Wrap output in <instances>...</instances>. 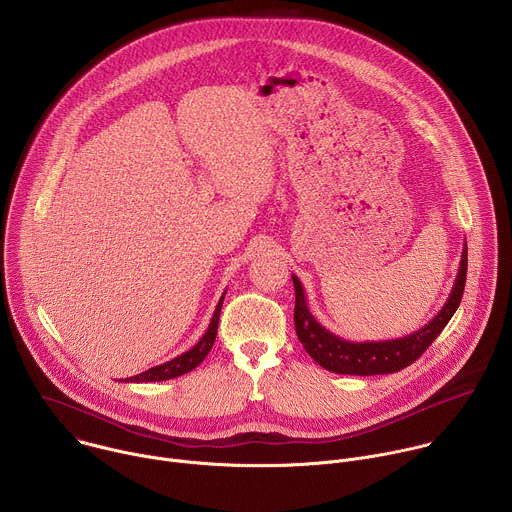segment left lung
<instances>
[{"label":"left lung","instance_id":"1","mask_svg":"<svg viewBox=\"0 0 512 512\" xmlns=\"http://www.w3.org/2000/svg\"><path fill=\"white\" fill-rule=\"evenodd\" d=\"M466 244L460 256L458 274L450 296L446 298L440 312L424 324L420 330L406 334L394 340H378V342H350L328 328H324L310 312L302 282L296 274H292L296 306H294V326L298 340L306 348V352L326 370L336 374H356V376H374V374H392L408 364H412L422 352L434 342V338L444 330L452 314L456 312L464 284H466Z\"/></svg>","mask_w":512,"mask_h":512}]
</instances>
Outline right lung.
Masks as SVG:
<instances>
[{
    "mask_svg": "<svg viewBox=\"0 0 512 512\" xmlns=\"http://www.w3.org/2000/svg\"><path fill=\"white\" fill-rule=\"evenodd\" d=\"M226 294V292H224ZM224 294L212 314V320L208 324V330L204 332V336L198 340V344H194L190 350H186L184 354L164 362V364H158L146 372H140L132 378H126L124 382H160V380H170V378H178L190 370H194L206 356L208 352L212 350L214 346V340H216V334H218V320H220V310H222V302H224Z\"/></svg>",
    "mask_w": 512,
    "mask_h": 512,
    "instance_id": "add662e5",
    "label": "right lung"
}]
</instances>
